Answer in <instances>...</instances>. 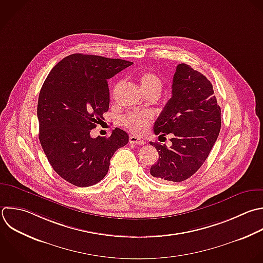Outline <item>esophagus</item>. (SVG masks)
Returning a JSON list of instances; mask_svg holds the SVG:
<instances>
[{"label":"esophagus","instance_id":"34e87169","mask_svg":"<svg viewBox=\"0 0 263 263\" xmlns=\"http://www.w3.org/2000/svg\"><path fill=\"white\" fill-rule=\"evenodd\" d=\"M129 143L130 144H135V145H144L145 141L136 137V136H130L129 137Z\"/></svg>","mask_w":263,"mask_h":263}]
</instances>
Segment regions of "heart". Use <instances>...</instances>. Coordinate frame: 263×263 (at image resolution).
I'll return each mask as SVG.
<instances>
[{"instance_id":"b5f03b06","label":"heart","mask_w":263,"mask_h":263,"mask_svg":"<svg viewBox=\"0 0 263 263\" xmlns=\"http://www.w3.org/2000/svg\"><path fill=\"white\" fill-rule=\"evenodd\" d=\"M137 80L145 95L155 92L159 96L162 88V80L157 74L151 71H145L137 76ZM151 120L152 115L150 113L132 112L125 115L121 122L134 134L141 135L149 127Z\"/></svg>"}]
</instances>
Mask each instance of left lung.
<instances>
[{
	"instance_id": "obj_1",
	"label": "left lung",
	"mask_w": 263,
	"mask_h": 263,
	"mask_svg": "<svg viewBox=\"0 0 263 263\" xmlns=\"http://www.w3.org/2000/svg\"><path fill=\"white\" fill-rule=\"evenodd\" d=\"M221 128V109L213 85L201 73L179 64L173 78L172 98L154 123V134L173 135L168 148L150 142L159 159L150 174L163 182H182L208 158Z\"/></svg>"
}]
</instances>
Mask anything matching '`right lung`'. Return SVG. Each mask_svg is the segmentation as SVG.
<instances>
[{
  "label": "right lung",
  "mask_w": 263,
  "mask_h": 263,
  "mask_svg": "<svg viewBox=\"0 0 263 263\" xmlns=\"http://www.w3.org/2000/svg\"><path fill=\"white\" fill-rule=\"evenodd\" d=\"M134 63L75 53L48 74L39 95V140L52 168L78 187L99 183L115 151L128 143L116 127L110 137L91 138L90 130L108 112V79Z\"/></svg>",
  "instance_id": "add662e5"
}]
</instances>
